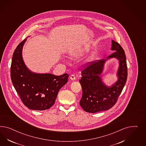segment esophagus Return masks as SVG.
<instances>
[{
	"mask_svg": "<svg viewBox=\"0 0 146 146\" xmlns=\"http://www.w3.org/2000/svg\"><path fill=\"white\" fill-rule=\"evenodd\" d=\"M70 79L72 80H75L76 79V77H75V75L74 74H72L70 76Z\"/></svg>",
	"mask_w": 146,
	"mask_h": 146,
	"instance_id": "esophagus-1",
	"label": "esophagus"
}]
</instances>
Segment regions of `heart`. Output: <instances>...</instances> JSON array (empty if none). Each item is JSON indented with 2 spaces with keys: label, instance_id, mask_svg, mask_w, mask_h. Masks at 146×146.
<instances>
[{
  "label": "heart",
  "instance_id": "obj_1",
  "mask_svg": "<svg viewBox=\"0 0 146 146\" xmlns=\"http://www.w3.org/2000/svg\"><path fill=\"white\" fill-rule=\"evenodd\" d=\"M82 52V51H80V52Z\"/></svg>",
  "mask_w": 146,
  "mask_h": 146
}]
</instances>
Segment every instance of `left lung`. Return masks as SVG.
<instances>
[{"instance_id": "left-lung-1", "label": "left lung", "mask_w": 146, "mask_h": 146, "mask_svg": "<svg viewBox=\"0 0 146 146\" xmlns=\"http://www.w3.org/2000/svg\"><path fill=\"white\" fill-rule=\"evenodd\" d=\"M111 49L115 51L107 59L117 58L119 62L117 72L118 80L111 87L102 81V74L106 60L89 62L81 71L80 83L82 89V96L80 105L85 111L95 113L108 110L113 106L121 93L127 78V67L124 50L120 44L112 40Z\"/></svg>"}]
</instances>
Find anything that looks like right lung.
Here are the masks:
<instances>
[{
	"label": "right lung",
	"instance_id": "obj_1",
	"mask_svg": "<svg viewBox=\"0 0 146 146\" xmlns=\"http://www.w3.org/2000/svg\"><path fill=\"white\" fill-rule=\"evenodd\" d=\"M27 39L19 44L14 52L11 78L22 103L34 110H45L54 104L60 89L68 81L67 73L57 76L31 72L23 60L22 51Z\"/></svg>",
	"mask_w": 146,
	"mask_h": 146
}]
</instances>
